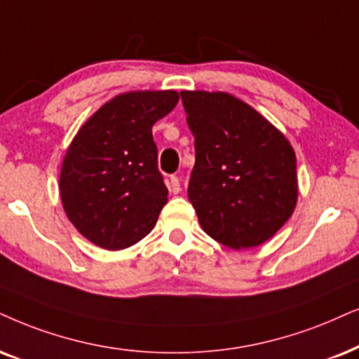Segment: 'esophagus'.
<instances>
[{
    "mask_svg": "<svg viewBox=\"0 0 359 359\" xmlns=\"http://www.w3.org/2000/svg\"><path fill=\"white\" fill-rule=\"evenodd\" d=\"M169 185H170V190L174 194H179L180 192V179L177 175H172L170 180H169Z\"/></svg>",
    "mask_w": 359,
    "mask_h": 359,
    "instance_id": "obj_1",
    "label": "esophagus"
}]
</instances>
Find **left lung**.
I'll use <instances>...</instances> for the list:
<instances>
[{"mask_svg": "<svg viewBox=\"0 0 359 359\" xmlns=\"http://www.w3.org/2000/svg\"><path fill=\"white\" fill-rule=\"evenodd\" d=\"M180 97L195 139L187 194L203 232L233 250L258 247L297 205L292 146L255 109L230 94L182 90Z\"/></svg>", "mask_w": 359, "mask_h": 359, "instance_id": "8db88e82", "label": "left lung"}]
</instances>
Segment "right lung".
Listing matches in <instances>:
<instances>
[{"instance_id":"1","label":"right lung","mask_w":359,"mask_h":359,"mask_svg":"<svg viewBox=\"0 0 359 359\" xmlns=\"http://www.w3.org/2000/svg\"><path fill=\"white\" fill-rule=\"evenodd\" d=\"M179 102L175 90L121 94L90 116L62 162L59 192L67 219L106 250H122L156 226L167 203L152 126Z\"/></svg>"}]
</instances>
